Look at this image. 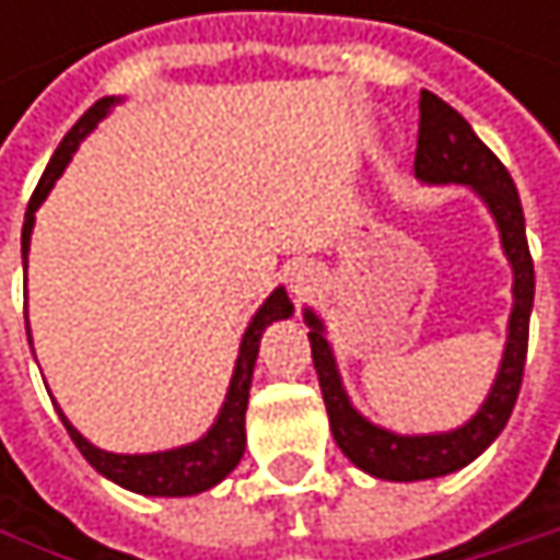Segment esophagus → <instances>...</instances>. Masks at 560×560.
<instances>
[{
    "label": "esophagus",
    "instance_id": "esophagus-1",
    "mask_svg": "<svg viewBox=\"0 0 560 560\" xmlns=\"http://www.w3.org/2000/svg\"><path fill=\"white\" fill-rule=\"evenodd\" d=\"M317 269L311 266V262H294L291 269H288V288H291V294L294 298H304V294H311L314 288H317Z\"/></svg>",
    "mask_w": 560,
    "mask_h": 560
}]
</instances>
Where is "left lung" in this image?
Listing matches in <instances>:
<instances>
[{"label":"left lung","instance_id":"left-lung-1","mask_svg":"<svg viewBox=\"0 0 560 560\" xmlns=\"http://www.w3.org/2000/svg\"><path fill=\"white\" fill-rule=\"evenodd\" d=\"M418 109H421V119H418L415 177L424 184H467L487 203V210L493 213L500 226L505 259L512 266V314H509L503 363L480 411L454 431L395 434L373 424L353 408L350 395L340 383L334 350L324 337V320L311 307H304V324L311 327L307 330L311 357H314V370L320 380V395L327 405L337 447L370 477L398 480V483L454 474L467 467L470 460H477L500 438V431L512 415V405L518 398V386H522L525 350H528V317H532V301H535V269H532V253L525 240L522 200L505 165L477 139L470 122L441 96L421 90Z\"/></svg>","mask_w":560,"mask_h":560}]
</instances>
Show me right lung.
Returning <instances> with one entry per match:
<instances>
[{
	"label": "right lung",
	"instance_id": "right-lung-1",
	"mask_svg": "<svg viewBox=\"0 0 560 560\" xmlns=\"http://www.w3.org/2000/svg\"><path fill=\"white\" fill-rule=\"evenodd\" d=\"M119 103V96H103L96 100L77 122L73 129L63 136V142L57 145L55 159L48 162V168L42 174L32 200H28V210H25V226H22V259H25V269H28V246H32V226H35V210L45 203V197L51 194L55 180L63 174L67 162L73 159L77 145L96 129V122ZM291 301H288V291L276 288L266 304L256 311V317L249 320L246 334H243V343H240V357H236V366H233V380H230V389L223 398V408L217 415V421L210 424V431L203 438H197L194 444H184V447H171V451H159V454H109V451H100L93 447L70 421L67 415L57 408L70 441L77 444V451L86 457V464L103 474L106 480L132 490V493H142V497H194V493H203L210 487H217L220 480H226V474L236 470V464L243 460V451H246V405H249V386H253V370H256V357H259V340H262V330L281 320V317H291ZM25 330H28V314H25ZM28 343H32V330H28ZM35 353V350H32Z\"/></svg>",
	"mask_w": 560,
	"mask_h": 560
}]
</instances>
